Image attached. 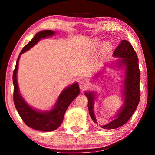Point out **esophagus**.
Instances as JSON below:
<instances>
[{
	"label": "esophagus",
	"instance_id": "esophagus-1",
	"mask_svg": "<svg viewBox=\"0 0 155 155\" xmlns=\"http://www.w3.org/2000/svg\"><path fill=\"white\" fill-rule=\"evenodd\" d=\"M79 86H80V90H86V89L88 88L89 84H88V82L86 81V80H81V81L80 82Z\"/></svg>",
	"mask_w": 155,
	"mask_h": 155
}]
</instances>
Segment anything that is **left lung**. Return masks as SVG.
<instances>
[{"label":"left lung","mask_w":155,"mask_h":155,"mask_svg":"<svg viewBox=\"0 0 155 155\" xmlns=\"http://www.w3.org/2000/svg\"><path fill=\"white\" fill-rule=\"evenodd\" d=\"M114 56L119 58L118 65L126 68V76L124 80V99L122 109L116 114L114 119L109 124L101 126L104 129H115L124 126L134 113L138 105L140 97V72L138 58L134 48L127 40H122L114 52ZM99 75V74H98ZM88 99V109L90 117L97 123L94 114V104L96 98L92 92H84Z\"/></svg>","instance_id":"1"}]
</instances>
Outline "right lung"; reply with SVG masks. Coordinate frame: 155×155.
Returning a JSON list of instances; mask_svg holds the SVG:
<instances>
[{
	"instance_id": "right-lung-1",
	"label": "right lung",
	"mask_w": 155,
	"mask_h": 155,
	"mask_svg": "<svg viewBox=\"0 0 155 155\" xmlns=\"http://www.w3.org/2000/svg\"><path fill=\"white\" fill-rule=\"evenodd\" d=\"M55 32L51 30H44L37 33L35 37L20 52L19 57L17 60L16 65L13 71L12 80H13L14 93L13 100L15 107L18 114L22 118L23 121L27 126L40 131H52L58 128L62 124L64 114L66 111L68 107L71 103L78 96L80 93V88L78 82H75L65 89L57 99L56 104L54 109L48 111H39L34 109L30 106L27 104L21 96L19 91L18 81H17V72L18 68L19 59L21 54L27 51V50L35 45L41 39L46 38L49 36L54 35Z\"/></svg>"
}]
</instances>
